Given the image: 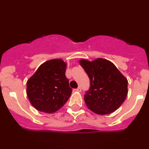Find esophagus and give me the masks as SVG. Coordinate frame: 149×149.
Masks as SVG:
<instances>
[{
    "mask_svg": "<svg viewBox=\"0 0 149 149\" xmlns=\"http://www.w3.org/2000/svg\"><path fill=\"white\" fill-rule=\"evenodd\" d=\"M81 90H82V89H81V88H80V87H78V88H77V89H76V92H81Z\"/></svg>",
    "mask_w": 149,
    "mask_h": 149,
    "instance_id": "esophagus-1",
    "label": "esophagus"
}]
</instances>
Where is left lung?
Instances as JSON below:
<instances>
[{
	"mask_svg": "<svg viewBox=\"0 0 149 149\" xmlns=\"http://www.w3.org/2000/svg\"><path fill=\"white\" fill-rule=\"evenodd\" d=\"M80 64L90 80L84 100L89 110L108 114L121 106L128 94V80L113 63L105 59L80 60Z\"/></svg>",
	"mask_w": 149,
	"mask_h": 149,
	"instance_id": "left-lung-1",
	"label": "left lung"
}]
</instances>
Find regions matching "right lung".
Returning a JSON list of instances; mask_svg holds the SVG:
<instances>
[{
	"mask_svg": "<svg viewBox=\"0 0 149 149\" xmlns=\"http://www.w3.org/2000/svg\"><path fill=\"white\" fill-rule=\"evenodd\" d=\"M66 67L61 59L46 61L27 81V96L37 110L53 113L68 101L72 89L65 76Z\"/></svg>",
	"mask_w": 149,
	"mask_h": 149,
	"instance_id": "obj_1",
	"label": "right lung"
}]
</instances>
